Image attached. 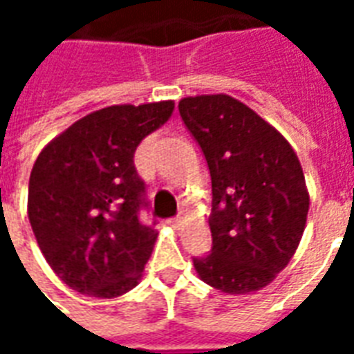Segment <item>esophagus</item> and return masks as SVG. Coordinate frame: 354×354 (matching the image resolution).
<instances>
[{"label":"esophagus","mask_w":354,"mask_h":354,"mask_svg":"<svg viewBox=\"0 0 354 354\" xmlns=\"http://www.w3.org/2000/svg\"><path fill=\"white\" fill-rule=\"evenodd\" d=\"M184 214H178L176 218H170L169 220V223L170 225H172V227H174V230H178V227H180V225H182V223H184Z\"/></svg>","instance_id":"1"}]
</instances>
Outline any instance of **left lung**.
<instances>
[{"instance_id": "left-lung-1", "label": "left lung", "mask_w": 354, "mask_h": 354, "mask_svg": "<svg viewBox=\"0 0 354 354\" xmlns=\"http://www.w3.org/2000/svg\"><path fill=\"white\" fill-rule=\"evenodd\" d=\"M212 178V250L195 258L203 282L223 294L266 288L304 235L309 192L296 151L281 132L230 94L178 104Z\"/></svg>"}]
</instances>
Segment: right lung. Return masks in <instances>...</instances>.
I'll list each match as a JSON object with an SVG mask.
<instances>
[{"instance_id":"obj_1","label":"right lung","mask_w":354,"mask_h":354,"mask_svg":"<svg viewBox=\"0 0 354 354\" xmlns=\"http://www.w3.org/2000/svg\"><path fill=\"white\" fill-rule=\"evenodd\" d=\"M172 111V100L96 109L37 155L28 218L50 269L75 292L109 299L142 279L159 233L138 218L146 203L134 151Z\"/></svg>"}]
</instances>
